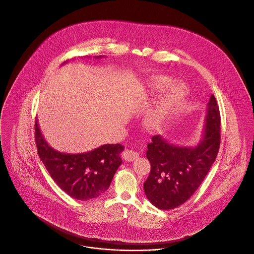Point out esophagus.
Returning <instances> with one entry per match:
<instances>
[{
    "label": "esophagus",
    "instance_id": "1",
    "mask_svg": "<svg viewBox=\"0 0 254 254\" xmlns=\"http://www.w3.org/2000/svg\"><path fill=\"white\" fill-rule=\"evenodd\" d=\"M138 156H139V154L133 150H130V149H127L123 153V157L127 161H133V160L136 159Z\"/></svg>",
    "mask_w": 254,
    "mask_h": 254
}]
</instances>
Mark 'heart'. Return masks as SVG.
<instances>
[{
    "mask_svg": "<svg viewBox=\"0 0 254 254\" xmlns=\"http://www.w3.org/2000/svg\"><path fill=\"white\" fill-rule=\"evenodd\" d=\"M172 83V79L166 76H157L152 79L149 83V94L153 95L164 91ZM187 95V87L183 83L172 85L162 99L150 110L147 116V124L151 127H157L163 125L176 109L180 106L181 102Z\"/></svg>",
    "mask_w": 254,
    "mask_h": 254,
    "instance_id": "obj_1",
    "label": "heart"
}]
</instances>
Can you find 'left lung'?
<instances>
[{
	"label": "left lung",
	"instance_id": "8db88e82",
	"mask_svg": "<svg viewBox=\"0 0 254 254\" xmlns=\"http://www.w3.org/2000/svg\"><path fill=\"white\" fill-rule=\"evenodd\" d=\"M220 144V114L212 95L203 134L192 147H180L161 135L148 144L151 172L144 183L150 202L160 210H171L188 201L204 181L215 162Z\"/></svg>",
	"mask_w": 254,
	"mask_h": 254
}]
</instances>
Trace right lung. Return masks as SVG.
Masks as SVG:
<instances>
[{
    "mask_svg": "<svg viewBox=\"0 0 254 254\" xmlns=\"http://www.w3.org/2000/svg\"><path fill=\"white\" fill-rule=\"evenodd\" d=\"M35 125L38 154L62 190L76 200L87 201L108 190L122 164L120 154L124 151L123 145L106 144L81 154L61 153L46 142L39 129L38 120Z\"/></svg>",
    "mask_w": 254,
    "mask_h": 254,
    "instance_id": "obj_1",
    "label": "right lung"
}]
</instances>
